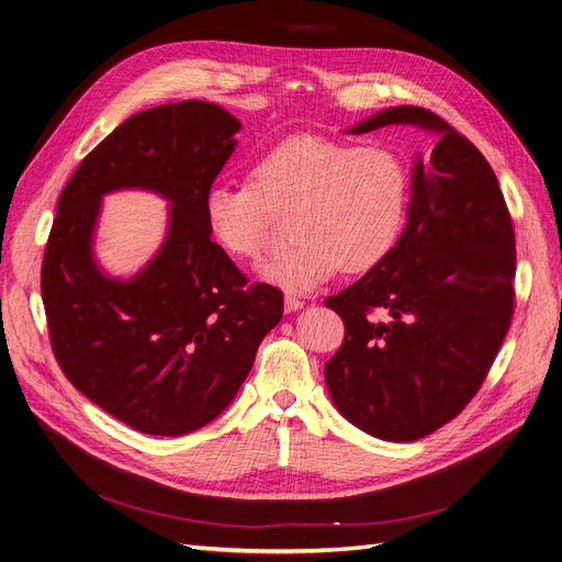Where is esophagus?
<instances>
[{"label":"esophagus","instance_id":"obj_1","mask_svg":"<svg viewBox=\"0 0 562 562\" xmlns=\"http://www.w3.org/2000/svg\"><path fill=\"white\" fill-rule=\"evenodd\" d=\"M304 300L302 297H297V295H285V313H293V311H300V308H304Z\"/></svg>","mask_w":562,"mask_h":562}]
</instances>
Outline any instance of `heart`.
Wrapping results in <instances>:
<instances>
[{
	"label": "heart",
	"mask_w": 562,
	"mask_h": 562,
	"mask_svg": "<svg viewBox=\"0 0 562 562\" xmlns=\"http://www.w3.org/2000/svg\"><path fill=\"white\" fill-rule=\"evenodd\" d=\"M411 177L385 145H350L323 133H290L260 149L249 184H212L203 214L212 239L237 260H256L290 216L293 241L262 265L285 290H311L334 274H364L403 235Z\"/></svg>",
	"instance_id": "1"
}]
</instances>
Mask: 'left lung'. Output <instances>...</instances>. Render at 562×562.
Here are the masks:
<instances>
[{
    "mask_svg": "<svg viewBox=\"0 0 562 562\" xmlns=\"http://www.w3.org/2000/svg\"><path fill=\"white\" fill-rule=\"evenodd\" d=\"M440 131L417 161L406 231L392 256L325 300L346 341L325 380L359 429L411 442L452 422L480 392L514 316V228L482 151L431 110L398 105L357 124Z\"/></svg>",
    "mask_w": 562,
    "mask_h": 562,
    "instance_id": "8db88e82",
    "label": "left lung"
}]
</instances>
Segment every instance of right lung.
I'll return each mask as SVG.
<instances>
[{"mask_svg": "<svg viewBox=\"0 0 562 562\" xmlns=\"http://www.w3.org/2000/svg\"><path fill=\"white\" fill-rule=\"evenodd\" d=\"M239 122L182 101L128 117L66 182L41 265L55 359L108 415L149 436L212 422L249 375L283 293L249 283L207 231L203 200L235 149ZM140 186L172 199L171 233L146 272L103 278L91 260L100 195Z\"/></svg>", "mask_w": 562, "mask_h": 562, "instance_id": "obj_1", "label": "right lung"}]
</instances>
